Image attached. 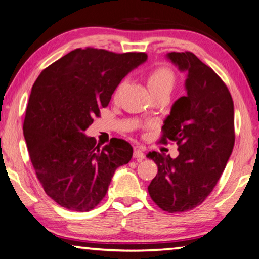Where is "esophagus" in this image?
Masks as SVG:
<instances>
[{
    "mask_svg": "<svg viewBox=\"0 0 259 259\" xmlns=\"http://www.w3.org/2000/svg\"><path fill=\"white\" fill-rule=\"evenodd\" d=\"M134 157H135V159L137 160L138 162L142 161L143 159H145V154H144V152H143L142 148L135 147V150H134Z\"/></svg>",
    "mask_w": 259,
    "mask_h": 259,
    "instance_id": "1",
    "label": "esophagus"
}]
</instances>
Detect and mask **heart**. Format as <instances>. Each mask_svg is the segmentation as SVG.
Here are the masks:
<instances>
[{
  "instance_id": "b5f03b06",
  "label": "heart",
  "mask_w": 259,
  "mask_h": 259,
  "mask_svg": "<svg viewBox=\"0 0 259 259\" xmlns=\"http://www.w3.org/2000/svg\"><path fill=\"white\" fill-rule=\"evenodd\" d=\"M147 84L151 94L161 90L171 91L175 84V75L169 68L157 67L148 74Z\"/></svg>"
}]
</instances>
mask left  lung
I'll list each match as a JSON object with an SVG mask.
<instances>
[{
  "instance_id": "left-lung-1",
  "label": "left lung",
  "mask_w": 259,
  "mask_h": 259,
  "mask_svg": "<svg viewBox=\"0 0 259 259\" xmlns=\"http://www.w3.org/2000/svg\"><path fill=\"white\" fill-rule=\"evenodd\" d=\"M166 57L187 73V95L172 105L160 139L176 142L179 155L150 152L146 156L159 169L148 193L162 210L174 213L200 205L221 178L234 146V105L222 78L194 54Z\"/></svg>"
}]
</instances>
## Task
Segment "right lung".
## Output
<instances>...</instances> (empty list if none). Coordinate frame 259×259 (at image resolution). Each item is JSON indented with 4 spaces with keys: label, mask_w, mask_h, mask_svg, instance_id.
I'll return each instance as SVG.
<instances>
[{
    "label": "right lung",
    "mask_w": 259,
    "mask_h": 259,
    "mask_svg": "<svg viewBox=\"0 0 259 259\" xmlns=\"http://www.w3.org/2000/svg\"><path fill=\"white\" fill-rule=\"evenodd\" d=\"M146 59L145 52L80 48L43 69L35 81L24 137L43 190L61 207L81 212L97 207L115 170L133 157L125 140L112 138L100 148L84 131L122 78Z\"/></svg>",
    "instance_id": "1"
}]
</instances>
